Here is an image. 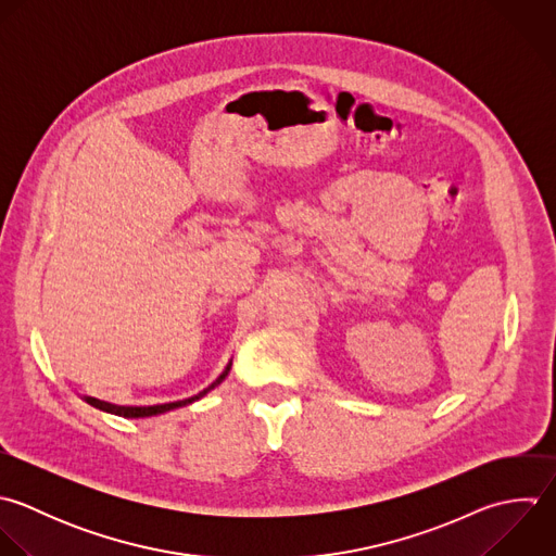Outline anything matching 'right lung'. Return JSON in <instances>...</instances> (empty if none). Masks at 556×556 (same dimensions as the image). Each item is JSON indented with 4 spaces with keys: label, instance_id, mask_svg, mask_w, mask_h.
<instances>
[{
    "label": "right lung",
    "instance_id": "obj_1",
    "mask_svg": "<svg viewBox=\"0 0 556 556\" xmlns=\"http://www.w3.org/2000/svg\"><path fill=\"white\" fill-rule=\"evenodd\" d=\"M231 370V359L229 364L225 366V370L216 377V381H212L205 390H201L199 394L190 396V399H184V401H175V403H162V405H149V407H127V405H114V403H105V401H99V399H92V396H84V401L88 405H92L94 409H101L105 414H114V416H121V418H149V416H160V414H166V412H173V409H179V407H186L199 399H203L207 392H212L214 388H218L225 377L229 375Z\"/></svg>",
    "mask_w": 556,
    "mask_h": 556
}]
</instances>
